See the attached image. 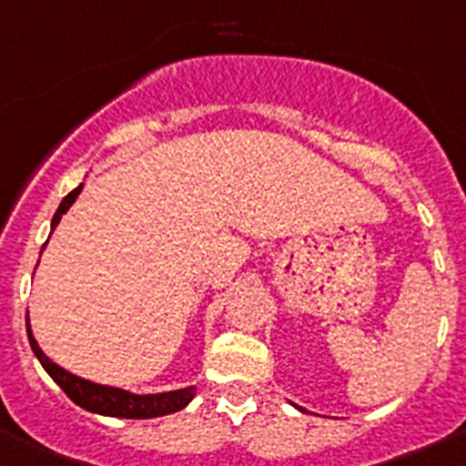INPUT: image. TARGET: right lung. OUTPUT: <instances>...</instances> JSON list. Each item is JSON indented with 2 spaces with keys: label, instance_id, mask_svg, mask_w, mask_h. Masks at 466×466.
Wrapping results in <instances>:
<instances>
[{
  "label": "right lung",
  "instance_id": "obj_1",
  "mask_svg": "<svg viewBox=\"0 0 466 466\" xmlns=\"http://www.w3.org/2000/svg\"><path fill=\"white\" fill-rule=\"evenodd\" d=\"M82 192V185L75 187L68 197L61 201L59 210H56L55 219H52V230L56 228V224L61 221L64 212L68 210L75 203V198ZM26 336H29V345L34 350V354L38 357V361L43 363V369L50 373V378L64 389L66 396L73 402H77L79 407L88 411H96V414L105 416H118V419H155V416L174 414V411L183 410L189 400L194 398V387L178 389V391L169 393H155V396H137V393H127L123 389L114 387H103V384H93L88 380L77 378V375L68 373L61 366H56L55 361L46 357L41 348H38L36 339L29 329V318H26Z\"/></svg>",
  "mask_w": 466,
  "mask_h": 466
}]
</instances>
